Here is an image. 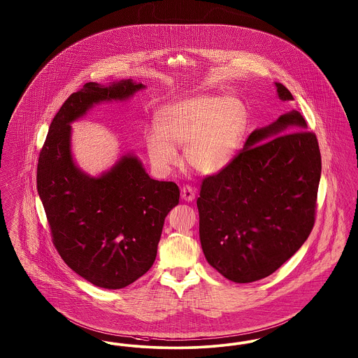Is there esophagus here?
Wrapping results in <instances>:
<instances>
[{"instance_id":"34e87169","label":"esophagus","mask_w":358,"mask_h":358,"mask_svg":"<svg viewBox=\"0 0 358 358\" xmlns=\"http://www.w3.org/2000/svg\"><path fill=\"white\" fill-rule=\"evenodd\" d=\"M196 197V190L192 186H184L181 189V199L185 201H193Z\"/></svg>"}]
</instances>
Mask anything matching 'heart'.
Segmentation results:
<instances>
[{"mask_svg":"<svg viewBox=\"0 0 358 358\" xmlns=\"http://www.w3.org/2000/svg\"><path fill=\"white\" fill-rule=\"evenodd\" d=\"M246 106L233 96L199 94L164 106L158 129L148 133L146 146L152 162L168 171L178 165L176 145H185L186 162L202 174L228 168L237 156L246 125Z\"/></svg>","mask_w":358,"mask_h":358,"instance_id":"b5f03b06","label":"heart"}]
</instances>
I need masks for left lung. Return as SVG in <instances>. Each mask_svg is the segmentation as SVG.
<instances>
[{
  "label": "left lung",
  "mask_w": 358,
  "mask_h": 358,
  "mask_svg": "<svg viewBox=\"0 0 358 358\" xmlns=\"http://www.w3.org/2000/svg\"><path fill=\"white\" fill-rule=\"evenodd\" d=\"M278 97L293 100L282 84ZM300 112L256 129L228 168L203 177L197 208L208 262L233 282L265 278L315 227L321 153Z\"/></svg>",
  "instance_id": "left-lung-1"
}]
</instances>
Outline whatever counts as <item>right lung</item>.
I'll return each instance as SVG.
<instances>
[{
  "mask_svg": "<svg viewBox=\"0 0 358 358\" xmlns=\"http://www.w3.org/2000/svg\"><path fill=\"white\" fill-rule=\"evenodd\" d=\"M143 84L87 83L55 115L37 165V190L58 255L86 281L105 289L130 285L148 272L168 213L178 203L172 181L152 180L134 156L93 178L71 153V122L105 100H125Z\"/></svg>",
  "mask_w": 358,
  "mask_h": 358,
  "instance_id": "1",
  "label": "right lung"
}]
</instances>
